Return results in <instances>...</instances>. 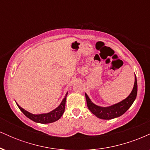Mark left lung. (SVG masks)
Here are the masks:
<instances>
[{
  "label": "left lung",
  "mask_w": 150,
  "mask_h": 150,
  "mask_svg": "<svg viewBox=\"0 0 150 150\" xmlns=\"http://www.w3.org/2000/svg\"><path fill=\"white\" fill-rule=\"evenodd\" d=\"M137 93V78H135V84L132 91L126 99L118 104L113 105L109 107H101L97 106L91 101L87 94H85L86 100H87V107L93 114L95 115L97 118L101 119L109 120L123 115L129 108L131 106L132 103L135 101Z\"/></svg>",
  "instance_id": "8db88e82"
}]
</instances>
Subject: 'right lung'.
Here are the masks:
<instances>
[{"label": "right lung", "mask_w": 150, "mask_h": 150, "mask_svg": "<svg viewBox=\"0 0 150 150\" xmlns=\"http://www.w3.org/2000/svg\"><path fill=\"white\" fill-rule=\"evenodd\" d=\"M67 94H68V93L66 94V95H65V97L64 99H63V100L62 101L61 104L59 105V106H58V107L56 108V109L53 110V111L47 113L34 115V114H32V113H29L28 111H27L26 110L23 109V108L20 107L18 104L17 105H18V108H20V111H21L27 117V118H29L30 119L33 120L34 122H37V123H53V122L56 121V120L59 119V118L62 116V115L63 114V113H64Z\"/></svg>", "instance_id": "right-lung-1"}]
</instances>
